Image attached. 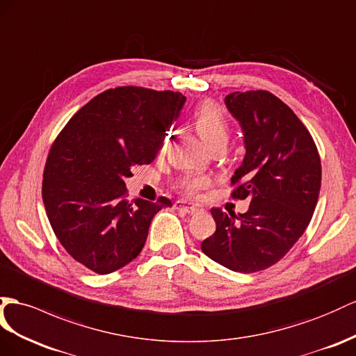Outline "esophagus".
<instances>
[{"instance_id":"34e87169","label":"esophagus","mask_w":356,"mask_h":356,"mask_svg":"<svg viewBox=\"0 0 356 356\" xmlns=\"http://www.w3.org/2000/svg\"><path fill=\"white\" fill-rule=\"evenodd\" d=\"M175 207L177 209V211L185 212V213H197V212L200 211L198 207L191 206V204L186 203V202H176V203H175Z\"/></svg>"}]
</instances>
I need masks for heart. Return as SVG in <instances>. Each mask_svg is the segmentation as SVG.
<instances>
[{
  "instance_id": "heart-1",
  "label": "heart",
  "mask_w": 356,
  "mask_h": 356,
  "mask_svg": "<svg viewBox=\"0 0 356 356\" xmlns=\"http://www.w3.org/2000/svg\"><path fill=\"white\" fill-rule=\"evenodd\" d=\"M193 120L197 132L207 145H212L218 141H227L229 138V122H227L222 108L218 104L211 102V100L200 104L194 109ZM207 185L209 180L204 176H185L179 180L181 193L189 197L197 195L198 191L204 189Z\"/></svg>"
}]
</instances>
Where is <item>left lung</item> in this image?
Returning <instances> with one entry per match:
<instances>
[{"mask_svg":"<svg viewBox=\"0 0 356 356\" xmlns=\"http://www.w3.org/2000/svg\"><path fill=\"white\" fill-rule=\"evenodd\" d=\"M225 105L245 143L232 198H248L250 209L239 215L212 209L216 232L202 251L227 269L251 273L275 265L304 234L321 193L322 165L304 123L269 91H234Z\"/></svg>","mask_w":356,"mask_h":356,"instance_id":"left-lung-1","label":"left lung"}]
</instances>
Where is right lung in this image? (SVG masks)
Returning <instances> with one entry per match:
<instances>
[{"label": "right lung", "instance_id": "obj_1", "mask_svg": "<svg viewBox=\"0 0 356 356\" xmlns=\"http://www.w3.org/2000/svg\"><path fill=\"white\" fill-rule=\"evenodd\" d=\"M186 97L179 91L117 87L97 95L70 118L49 150L42 198L54 233L78 263L111 273L141 252L162 207L127 200L124 179L156 158Z\"/></svg>", "mask_w": 356, "mask_h": 356}]
</instances>
